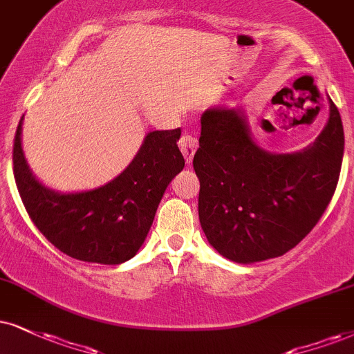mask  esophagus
<instances>
[{
	"label": "esophagus",
	"instance_id": "1",
	"mask_svg": "<svg viewBox=\"0 0 354 354\" xmlns=\"http://www.w3.org/2000/svg\"><path fill=\"white\" fill-rule=\"evenodd\" d=\"M178 147H180L182 154H184V157H185V162L190 164L192 160H194L195 151H197V147H198L197 138H195L194 134L187 131V133L182 134L180 141H178Z\"/></svg>",
	"mask_w": 354,
	"mask_h": 354
}]
</instances>
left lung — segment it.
I'll list each match as a JSON object with an SVG mask.
<instances>
[{"label": "left lung", "instance_id": "8db88e82", "mask_svg": "<svg viewBox=\"0 0 354 354\" xmlns=\"http://www.w3.org/2000/svg\"><path fill=\"white\" fill-rule=\"evenodd\" d=\"M312 144L269 152L254 141L241 108L203 111L194 169L198 218L208 243L226 259L254 264L286 254L318 223L337 189L344 133L339 111Z\"/></svg>", "mask_w": 354, "mask_h": 354}]
</instances>
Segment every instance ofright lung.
I'll list each match as a JSON object with an SVG mask.
<instances>
[{"mask_svg": "<svg viewBox=\"0 0 354 354\" xmlns=\"http://www.w3.org/2000/svg\"><path fill=\"white\" fill-rule=\"evenodd\" d=\"M21 118L12 164L17 190L37 230L73 259L116 266L136 256L149 233L157 207L185 160L177 141L182 131H149L138 154L120 176L80 192L42 184L23 151Z\"/></svg>", "mask_w": 354, "mask_h": 354, "instance_id": "add662e5", "label": "right lung"}]
</instances>
